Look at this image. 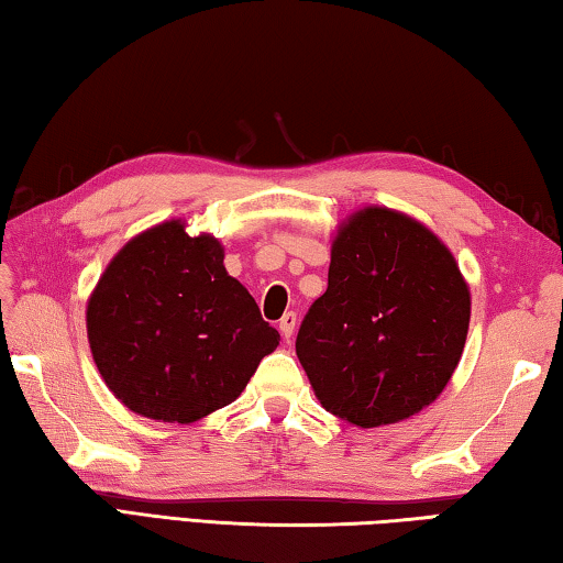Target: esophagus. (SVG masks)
I'll list each match as a JSON object with an SVG mask.
<instances>
[{
  "instance_id": "esophagus-1",
  "label": "esophagus",
  "mask_w": 563,
  "mask_h": 563,
  "mask_svg": "<svg viewBox=\"0 0 563 563\" xmlns=\"http://www.w3.org/2000/svg\"><path fill=\"white\" fill-rule=\"evenodd\" d=\"M294 329H297V313H294V311H287V313H284V317L279 319V331H282V336L289 341V339L294 336Z\"/></svg>"
}]
</instances>
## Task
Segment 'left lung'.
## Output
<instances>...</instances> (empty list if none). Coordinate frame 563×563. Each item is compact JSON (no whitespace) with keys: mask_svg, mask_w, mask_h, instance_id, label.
<instances>
[{"mask_svg":"<svg viewBox=\"0 0 563 563\" xmlns=\"http://www.w3.org/2000/svg\"><path fill=\"white\" fill-rule=\"evenodd\" d=\"M467 327L470 291L448 246L410 217L368 207L339 230L297 356L331 416L378 428L440 396Z\"/></svg>","mask_w":563,"mask_h":563,"instance_id":"obj_1","label":"left lung"}]
</instances>
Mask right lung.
Wrapping results in <instances>:
<instances>
[{
	"label": "right lung",
	"mask_w": 563,
	"mask_h": 563,
	"mask_svg": "<svg viewBox=\"0 0 563 563\" xmlns=\"http://www.w3.org/2000/svg\"><path fill=\"white\" fill-rule=\"evenodd\" d=\"M222 244L173 220L137 234L88 301V343L113 396L133 412L192 422L230 406L279 331L224 269Z\"/></svg>",
	"instance_id": "right-lung-1"
}]
</instances>
